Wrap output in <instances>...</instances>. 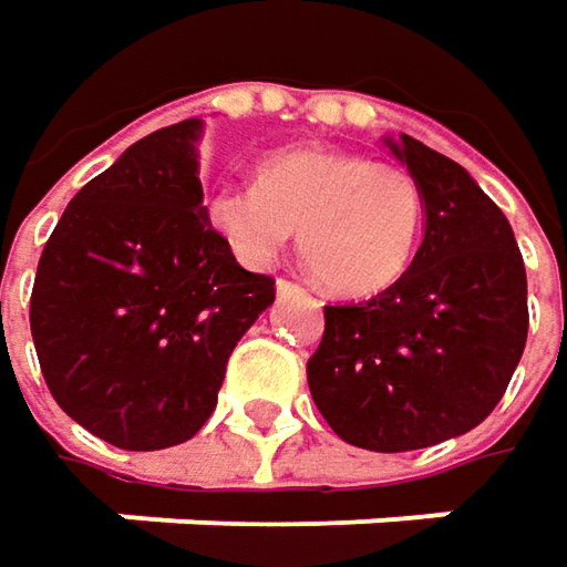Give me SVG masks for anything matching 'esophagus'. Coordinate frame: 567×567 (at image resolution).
<instances>
[{"label":"esophagus","instance_id":"34e87169","mask_svg":"<svg viewBox=\"0 0 567 567\" xmlns=\"http://www.w3.org/2000/svg\"><path fill=\"white\" fill-rule=\"evenodd\" d=\"M299 290H302V287L293 284V280H287V277H280V280H277V293H280V297H284V293H299Z\"/></svg>","mask_w":567,"mask_h":567}]
</instances>
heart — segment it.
I'll list each match as a JSON object with an SVG mask.
<instances>
[{
  "label": "heart",
  "mask_w": 567,
  "mask_h": 567,
  "mask_svg": "<svg viewBox=\"0 0 567 567\" xmlns=\"http://www.w3.org/2000/svg\"><path fill=\"white\" fill-rule=\"evenodd\" d=\"M255 182L223 187L207 204L241 265H270L299 229L306 268L338 297L380 293L409 268L424 197L405 165L297 146L265 158Z\"/></svg>",
  "instance_id": "b5f03b06"
}]
</instances>
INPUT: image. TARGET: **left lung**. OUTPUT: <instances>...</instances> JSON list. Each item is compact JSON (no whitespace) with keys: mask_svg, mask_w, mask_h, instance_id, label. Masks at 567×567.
<instances>
[{"mask_svg":"<svg viewBox=\"0 0 567 567\" xmlns=\"http://www.w3.org/2000/svg\"><path fill=\"white\" fill-rule=\"evenodd\" d=\"M424 197L411 268L363 302L326 306L306 377L331 431L405 453L460 437L501 402L526 348V270L514 229L463 165L414 136L385 140Z\"/></svg>","mask_w":567,"mask_h":567,"instance_id":"1","label":"left lung"}]
</instances>
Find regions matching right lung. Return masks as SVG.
<instances>
[{
	"instance_id": "obj_1",
	"label": "right lung",
	"mask_w": 567,
	"mask_h": 567,
	"mask_svg": "<svg viewBox=\"0 0 567 567\" xmlns=\"http://www.w3.org/2000/svg\"><path fill=\"white\" fill-rule=\"evenodd\" d=\"M204 121L133 143L70 200L31 290V338L56 405L121 450L190 440L216 409L236 341L274 302L210 226Z\"/></svg>"
}]
</instances>
